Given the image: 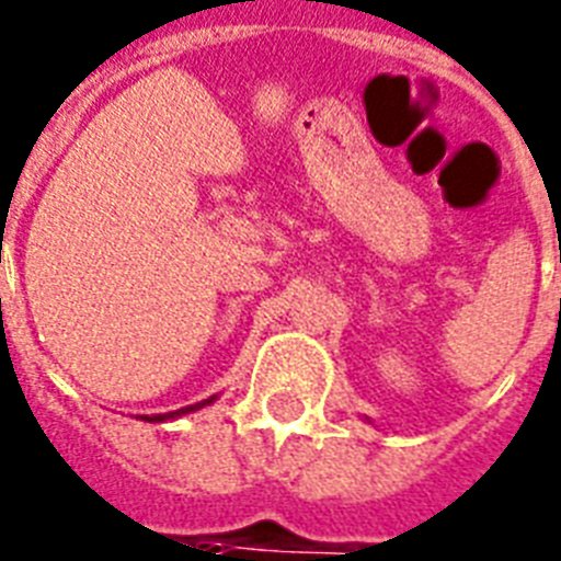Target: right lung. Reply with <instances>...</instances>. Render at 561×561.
Here are the masks:
<instances>
[{
	"label": "right lung",
	"instance_id": "add662e5",
	"mask_svg": "<svg viewBox=\"0 0 561 561\" xmlns=\"http://www.w3.org/2000/svg\"><path fill=\"white\" fill-rule=\"evenodd\" d=\"M207 403H213V398L204 400V403H195V407L178 409V412H170V414H152V417H149V414H144V421H152V423H158V421H170V417H181V414H190V412H195V409L207 407Z\"/></svg>",
	"mask_w": 561,
	"mask_h": 561
}]
</instances>
